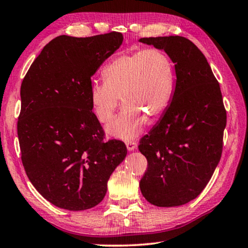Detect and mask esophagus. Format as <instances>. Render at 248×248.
I'll return each instance as SVG.
<instances>
[{"mask_svg":"<svg viewBox=\"0 0 248 248\" xmlns=\"http://www.w3.org/2000/svg\"><path fill=\"white\" fill-rule=\"evenodd\" d=\"M126 146H127V150L129 151V152H131V151L137 149V142L133 140H127L126 141Z\"/></svg>","mask_w":248,"mask_h":248,"instance_id":"1","label":"esophagus"}]
</instances>
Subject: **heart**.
Returning <instances> with one entry per match:
<instances>
[{
	"label": "heart",
	"mask_w": 248,
	"mask_h": 248,
	"mask_svg": "<svg viewBox=\"0 0 248 248\" xmlns=\"http://www.w3.org/2000/svg\"><path fill=\"white\" fill-rule=\"evenodd\" d=\"M104 81L90 85V100L102 123L113 118L119 100L123 109L107 126L110 136L135 138L151 119L168 108L174 90L172 61L163 50L151 48L118 55L104 68Z\"/></svg>",
	"instance_id": "1"
}]
</instances>
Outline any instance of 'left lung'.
<instances>
[{"mask_svg":"<svg viewBox=\"0 0 248 248\" xmlns=\"http://www.w3.org/2000/svg\"><path fill=\"white\" fill-rule=\"evenodd\" d=\"M174 64L172 98L158 122L140 140L148 170L139 186L150 203L180 206L204 189L223 151L227 115L219 84L205 57L182 36L146 37Z\"/></svg>","mask_w":248,"mask_h":248,"instance_id":"1","label":"left lung"}]
</instances>
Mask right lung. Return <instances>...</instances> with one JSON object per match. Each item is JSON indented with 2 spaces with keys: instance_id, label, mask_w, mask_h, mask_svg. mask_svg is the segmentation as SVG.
Returning <instances> with one entry per match:
<instances>
[{
  "instance_id": "add662e5",
  "label": "right lung",
  "mask_w": 248,
  "mask_h": 248,
  "mask_svg": "<svg viewBox=\"0 0 248 248\" xmlns=\"http://www.w3.org/2000/svg\"><path fill=\"white\" fill-rule=\"evenodd\" d=\"M122 43L117 32L61 35L44 47L22 81L17 125L22 164L34 187L58 208L97 205L127 154L122 141H104L89 95L91 78Z\"/></svg>"
}]
</instances>
